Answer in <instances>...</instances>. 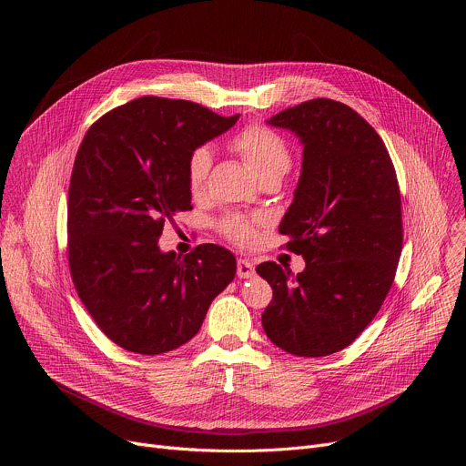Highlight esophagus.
<instances>
[{"mask_svg": "<svg viewBox=\"0 0 466 466\" xmlns=\"http://www.w3.org/2000/svg\"><path fill=\"white\" fill-rule=\"evenodd\" d=\"M256 275L254 263L248 259H238V277L239 279H252Z\"/></svg>", "mask_w": 466, "mask_h": 466, "instance_id": "esophagus-1", "label": "esophagus"}]
</instances>
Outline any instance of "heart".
Returning <instances> with one entry per match:
<instances>
[{
    "label": "heart",
    "mask_w": 466,
    "mask_h": 466,
    "mask_svg": "<svg viewBox=\"0 0 466 466\" xmlns=\"http://www.w3.org/2000/svg\"><path fill=\"white\" fill-rule=\"evenodd\" d=\"M232 147L245 158L258 180L269 177H284L291 167V153L284 138L273 128L263 125H248L232 140ZM214 155L207 146L195 147L186 158V180L191 193H201L207 187ZM221 232L234 243L247 245L256 236V221L232 214L221 225Z\"/></svg>",
    "instance_id": "1"
}]
</instances>
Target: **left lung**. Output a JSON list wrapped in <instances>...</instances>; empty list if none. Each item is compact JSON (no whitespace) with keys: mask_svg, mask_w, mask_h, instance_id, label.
I'll return each mask as SVG.
<instances>
[{"mask_svg":"<svg viewBox=\"0 0 466 466\" xmlns=\"http://www.w3.org/2000/svg\"><path fill=\"white\" fill-rule=\"evenodd\" d=\"M304 146L302 173L279 232L302 254L293 275L275 261L256 273L273 288L261 313L268 338L300 358L347 349L380 311L402 252V201L378 132L350 106L311 99L269 121Z\"/></svg>","mask_w":466,"mask_h":466,"instance_id":"8db88e82","label":"left lung"}]
</instances>
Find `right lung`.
I'll list each match as a JSON object with an SVG mask.
<instances>
[{
	"label": "right lung",
	"instance_id": "add662e5",
	"mask_svg": "<svg viewBox=\"0 0 466 466\" xmlns=\"http://www.w3.org/2000/svg\"><path fill=\"white\" fill-rule=\"evenodd\" d=\"M223 117L184 99L138 97L101 116L77 151L68 191V259L77 295L103 334L157 356L187 343L234 280L230 250L203 243L186 256L158 238L191 210L186 158L223 135Z\"/></svg>",
	"mask_w": 466,
	"mask_h": 466
}]
</instances>
